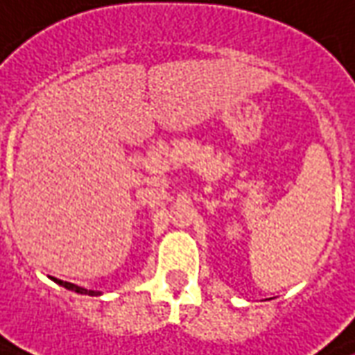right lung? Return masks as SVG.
Returning a JSON list of instances; mask_svg holds the SVG:
<instances>
[{
    "instance_id": "add662e5",
    "label": "right lung",
    "mask_w": 355,
    "mask_h": 355,
    "mask_svg": "<svg viewBox=\"0 0 355 355\" xmlns=\"http://www.w3.org/2000/svg\"><path fill=\"white\" fill-rule=\"evenodd\" d=\"M55 282H59L61 286L69 288V291H75V293H78V294H96L94 291H87V288H80V286H76V284H71V282H62V280H59V279H55Z\"/></svg>"
}]
</instances>
